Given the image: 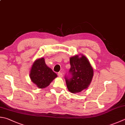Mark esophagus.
<instances>
[{
	"label": "esophagus",
	"mask_w": 125,
	"mask_h": 125,
	"mask_svg": "<svg viewBox=\"0 0 125 125\" xmlns=\"http://www.w3.org/2000/svg\"><path fill=\"white\" fill-rule=\"evenodd\" d=\"M58 76L59 77H62V72H58Z\"/></svg>",
	"instance_id": "34e87169"
}]
</instances>
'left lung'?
I'll return each mask as SVG.
<instances>
[{"label": "left lung", "instance_id": "8db88e82", "mask_svg": "<svg viewBox=\"0 0 125 125\" xmlns=\"http://www.w3.org/2000/svg\"><path fill=\"white\" fill-rule=\"evenodd\" d=\"M71 68L65 79L68 90L72 93H79L88 88L94 74L93 67L85 56L76 55L70 58Z\"/></svg>", "mask_w": 125, "mask_h": 125}]
</instances>
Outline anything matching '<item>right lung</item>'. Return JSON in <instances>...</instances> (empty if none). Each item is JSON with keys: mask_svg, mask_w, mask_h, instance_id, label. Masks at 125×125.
<instances>
[{"mask_svg": "<svg viewBox=\"0 0 125 125\" xmlns=\"http://www.w3.org/2000/svg\"><path fill=\"white\" fill-rule=\"evenodd\" d=\"M56 77L55 73L46 65L44 58L35 61L30 73L31 81L40 89L48 86Z\"/></svg>", "mask_w": 125, "mask_h": 125, "instance_id": "1", "label": "right lung"}]
</instances>
